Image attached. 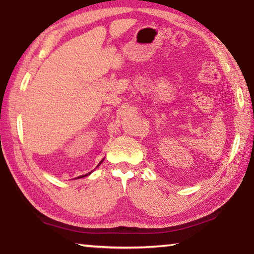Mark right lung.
Returning <instances> with one entry per match:
<instances>
[{
  "instance_id": "obj_1",
  "label": "right lung",
  "mask_w": 254,
  "mask_h": 254,
  "mask_svg": "<svg viewBox=\"0 0 254 254\" xmlns=\"http://www.w3.org/2000/svg\"><path fill=\"white\" fill-rule=\"evenodd\" d=\"M101 162H103V160H102ZM101 162H100V163H98V166H100V165H101ZM98 166H97V167H98ZM89 174H91V173H89ZM89 174H86V175H84V176H80V177H78V178H81V177H86V176H88Z\"/></svg>"
}]
</instances>
